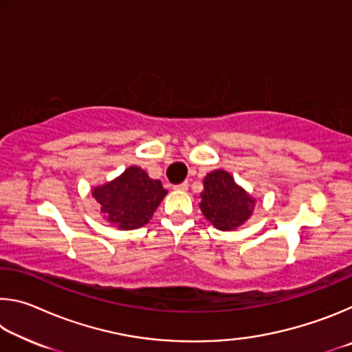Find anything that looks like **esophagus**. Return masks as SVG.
Masks as SVG:
<instances>
[{"label": "esophagus", "instance_id": "1", "mask_svg": "<svg viewBox=\"0 0 352 352\" xmlns=\"http://www.w3.org/2000/svg\"><path fill=\"white\" fill-rule=\"evenodd\" d=\"M188 186H189L188 182H183V183H180V184H175L174 189H177V190H186Z\"/></svg>", "mask_w": 352, "mask_h": 352}]
</instances>
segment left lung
<instances>
[{"mask_svg": "<svg viewBox=\"0 0 352 352\" xmlns=\"http://www.w3.org/2000/svg\"><path fill=\"white\" fill-rule=\"evenodd\" d=\"M200 210L217 230L231 231L247 222L256 200L226 170L216 169L204 180Z\"/></svg>", "mask_w": 352, "mask_h": 352, "instance_id": "left-lung-1", "label": "left lung"}]
</instances>
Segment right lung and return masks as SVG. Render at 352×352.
<instances>
[{
	"label": "right lung",
	"mask_w": 352,
	"mask_h": 352,
	"mask_svg": "<svg viewBox=\"0 0 352 352\" xmlns=\"http://www.w3.org/2000/svg\"><path fill=\"white\" fill-rule=\"evenodd\" d=\"M91 194L107 222L119 230H135L152 219L168 190L146 170L130 166L115 180L93 188Z\"/></svg>",
	"instance_id": "obj_1"
}]
</instances>
